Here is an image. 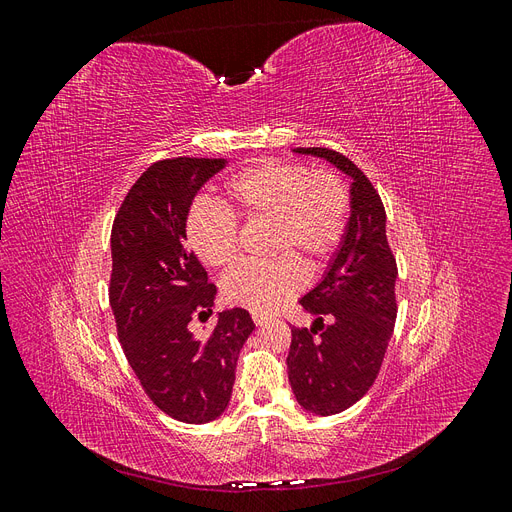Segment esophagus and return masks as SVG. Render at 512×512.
I'll return each instance as SVG.
<instances>
[{"instance_id":"obj_1","label":"esophagus","mask_w":512,"mask_h":512,"mask_svg":"<svg viewBox=\"0 0 512 512\" xmlns=\"http://www.w3.org/2000/svg\"><path fill=\"white\" fill-rule=\"evenodd\" d=\"M252 318H254V322L258 324V327H265V324L269 322V318L262 316V314H252Z\"/></svg>"}]
</instances>
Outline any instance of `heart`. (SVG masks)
Instances as JSON below:
<instances>
[{"label": "heart", "mask_w": 512, "mask_h": 512, "mask_svg": "<svg viewBox=\"0 0 512 512\" xmlns=\"http://www.w3.org/2000/svg\"><path fill=\"white\" fill-rule=\"evenodd\" d=\"M224 196L226 205L241 218L271 222V250L286 254L273 265H247L224 277L222 297L235 307L254 314L273 312L305 284V269L291 256L316 269L344 241L350 194L342 177L331 170L265 160L232 175ZM231 212L226 207L196 205L188 215V243L211 269H226L239 256V226Z\"/></svg>", "instance_id": "obj_1"}]
</instances>
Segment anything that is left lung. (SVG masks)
I'll return each mask as SVG.
<instances>
[{"instance_id":"1","label":"left lung","mask_w":512,"mask_h":512,"mask_svg":"<svg viewBox=\"0 0 512 512\" xmlns=\"http://www.w3.org/2000/svg\"><path fill=\"white\" fill-rule=\"evenodd\" d=\"M327 160L350 183V218L322 280L301 299L312 327H292L288 382L299 406L331 416L354 406L374 384L389 348L397 265L386 241L384 205L363 170L339 151L297 147Z\"/></svg>"}]
</instances>
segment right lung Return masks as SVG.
Listing matches in <instances>:
<instances>
[{"instance_id": "add662e5", "label": "right lung", "mask_w": 512, "mask_h": 512, "mask_svg": "<svg viewBox=\"0 0 512 512\" xmlns=\"http://www.w3.org/2000/svg\"><path fill=\"white\" fill-rule=\"evenodd\" d=\"M226 166L222 158L151 164L123 198L111 232V307L121 348L149 399L175 421L203 425L226 408L245 339L254 331L241 307L218 314L196 337L194 314H211L213 284L185 247L196 192Z\"/></svg>"}]
</instances>
